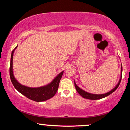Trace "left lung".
Here are the masks:
<instances>
[{"mask_svg": "<svg viewBox=\"0 0 130 130\" xmlns=\"http://www.w3.org/2000/svg\"><path fill=\"white\" fill-rule=\"evenodd\" d=\"M122 74V68H121V77H120V79L119 81V83H118L117 85L116 86V87L114 88V89H112V90L110 91V92H108V93H104V94H101V95H96V94H92V93H88V92H85L84 90H82L81 89H80V88L77 86L76 84V83H75V82H74V86H75V88H76V89L77 92H78L80 96H83V98H87V99H89V100H98V99H101V98H104V97H106V96H108V95H111V93H112L113 92H114V91L117 89L118 87H119V84H120V81H121Z\"/></svg>", "mask_w": 130, "mask_h": 130, "instance_id": "obj_1", "label": "left lung"}]
</instances>
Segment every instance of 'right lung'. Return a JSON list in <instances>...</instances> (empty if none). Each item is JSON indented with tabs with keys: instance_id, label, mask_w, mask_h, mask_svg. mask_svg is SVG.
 I'll return each mask as SVG.
<instances>
[{
	"instance_id": "right-lung-1",
	"label": "right lung",
	"mask_w": 130,
	"mask_h": 130,
	"mask_svg": "<svg viewBox=\"0 0 130 130\" xmlns=\"http://www.w3.org/2000/svg\"><path fill=\"white\" fill-rule=\"evenodd\" d=\"M14 50H13L11 53L10 66V76L12 84L16 90L26 97L32 100L37 101V102L47 100L53 97L56 95L57 91L58 90L59 83H60V80L63 75V71L58 74L57 76L56 77V78L47 86L37 88L28 87L26 86H22L16 80L14 75H13V56Z\"/></svg>"
}]
</instances>
